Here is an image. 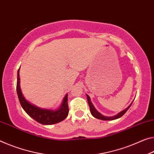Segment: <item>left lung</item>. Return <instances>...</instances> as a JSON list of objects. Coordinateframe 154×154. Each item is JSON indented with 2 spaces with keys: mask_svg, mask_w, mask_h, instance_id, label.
I'll return each mask as SVG.
<instances>
[{
  "mask_svg": "<svg viewBox=\"0 0 154 154\" xmlns=\"http://www.w3.org/2000/svg\"><path fill=\"white\" fill-rule=\"evenodd\" d=\"M86 97H87V99H88V105H89V107H90V112H91L92 115L94 117H95L96 119H101V120H103V121H111V120H115V119H117L119 118H120V117H121L125 113V112L128 111V109L130 108V106H131V104H132V103H131L130 106H129L128 108H127L126 109H124V110L121 111V112H119V114H117L115 116H104L103 115V114H101L100 112H99L96 109H95L94 106H93V104L92 103L91 101H90V97L88 96V95L86 94Z\"/></svg>",
  "mask_w": 154,
  "mask_h": 154,
  "instance_id": "8db88e82",
  "label": "left lung"
}]
</instances>
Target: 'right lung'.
Wrapping results in <instances>:
<instances>
[{"mask_svg": "<svg viewBox=\"0 0 154 154\" xmlns=\"http://www.w3.org/2000/svg\"><path fill=\"white\" fill-rule=\"evenodd\" d=\"M19 70L20 68L18 70V75H17L16 90L19 101L21 104L22 108L26 112V113L34 120L42 125H53L64 120L69 112L68 106V94H66L60 108L56 109H45L36 106L35 105H33L27 101L23 94L20 89Z\"/></svg>", "mask_w": 154, "mask_h": 154, "instance_id": "add662e5", "label": "right lung"}]
</instances>
